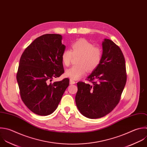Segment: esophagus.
I'll return each instance as SVG.
<instances>
[{"mask_svg": "<svg viewBox=\"0 0 147 147\" xmlns=\"http://www.w3.org/2000/svg\"><path fill=\"white\" fill-rule=\"evenodd\" d=\"M76 83V82L74 81V80H70V84H74Z\"/></svg>", "mask_w": 147, "mask_h": 147, "instance_id": "obj_1", "label": "esophagus"}]
</instances>
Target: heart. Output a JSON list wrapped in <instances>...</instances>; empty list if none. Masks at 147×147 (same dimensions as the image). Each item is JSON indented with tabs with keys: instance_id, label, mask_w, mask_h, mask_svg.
I'll list each match as a JSON object with an SVG mask.
<instances>
[{
	"instance_id": "1",
	"label": "heart",
	"mask_w": 147,
	"mask_h": 147,
	"mask_svg": "<svg viewBox=\"0 0 147 147\" xmlns=\"http://www.w3.org/2000/svg\"><path fill=\"white\" fill-rule=\"evenodd\" d=\"M71 48V51L68 49L65 50L61 56L62 63L66 66L70 65L73 57H78L76 61L77 65L65 71V76L71 80L81 78L87 70L93 71L100 64L103 56L100 47L94 46L85 38H80L73 43Z\"/></svg>"
}]
</instances>
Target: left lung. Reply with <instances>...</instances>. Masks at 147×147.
<instances>
[{
  "label": "left lung",
  "instance_id": "1",
  "mask_svg": "<svg viewBox=\"0 0 147 147\" xmlns=\"http://www.w3.org/2000/svg\"><path fill=\"white\" fill-rule=\"evenodd\" d=\"M100 64L86 80L77 82L76 103L85 117L96 119L111 113L118 104L127 79L126 64L121 48L105 39Z\"/></svg>",
  "mask_w": 147,
  "mask_h": 147
}]
</instances>
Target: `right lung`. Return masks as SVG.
Returning a JSON list of instances; mask_svg holds the SVG:
<instances>
[{
  "label": "right lung",
  "mask_w": 147,
  "mask_h": 147,
  "mask_svg": "<svg viewBox=\"0 0 147 147\" xmlns=\"http://www.w3.org/2000/svg\"><path fill=\"white\" fill-rule=\"evenodd\" d=\"M58 34H45L36 38L22 53L17 73L21 99L38 115L52 114L69 85V79L52 82L64 73L62 54L65 45Z\"/></svg>",
  "instance_id": "1"
}]
</instances>
